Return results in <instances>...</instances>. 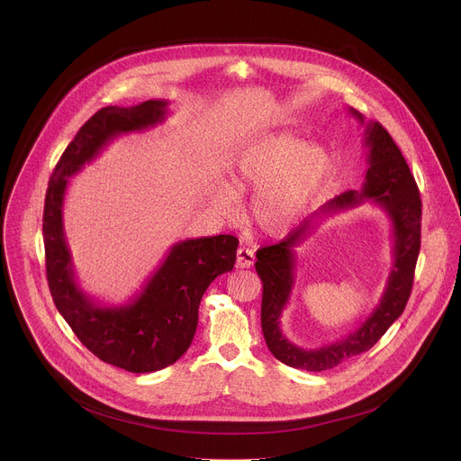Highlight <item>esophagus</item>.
Segmentation results:
<instances>
[{
  "label": "esophagus",
  "instance_id": "34e87169",
  "mask_svg": "<svg viewBox=\"0 0 461 461\" xmlns=\"http://www.w3.org/2000/svg\"><path fill=\"white\" fill-rule=\"evenodd\" d=\"M253 262H255L253 251L249 248L240 246L237 249V268H249V267H253Z\"/></svg>",
  "mask_w": 461,
  "mask_h": 461
}]
</instances>
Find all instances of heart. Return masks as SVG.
Returning <instances> with one entry per match:
<instances>
[{
    "label": "heart",
    "instance_id": "1",
    "mask_svg": "<svg viewBox=\"0 0 461 461\" xmlns=\"http://www.w3.org/2000/svg\"><path fill=\"white\" fill-rule=\"evenodd\" d=\"M332 169V157L319 144L277 133L258 139L237 153L228 171V184L210 189L213 212L235 219L239 194L255 193L251 221L272 237L288 235L308 213Z\"/></svg>",
    "mask_w": 461,
    "mask_h": 461
}]
</instances>
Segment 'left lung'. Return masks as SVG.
<instances>
[{"label":"left lung","instance_id":"8db88e82","mask_svg":"<svg viewBox=\"0 0 461 461\" xmlns=\"http://www.w3.org/2000/svg\"><path fill=\"white\" fill-rule=\"evenodd\" d=\"M350 113L365 123L361 113L356 109H350ZM365 146L368 148V169L361 191H347L336 196L313 215H330L372 201L384 210L392 222L393 262L386 288L375 310L359 328L347 338L315 350L299 348L281 332V315L288 304L295 279V248L310 233L313 219L304 221L281 242L257 249L255 270L262 281V334L268 350L288 366L322 372L370 350L390 324L403 313L411 297L421 246L420 189L400 148L379 122L365 123Z\"/></svg>","mask_w":461,"mask_h":461}]
</instances>
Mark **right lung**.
I'll return each instance as SVG.
<instances>
[{
	"instance_id": "add662e5",
	"label": "right lung",
	"mask_w": 461,
	"mask_h": 461,
	"mask_svg": "<svg viewBox=\"0 0 461 461\" xmlns=\"http://www.w3.org/2000/svg\"><path fill=\"white\" fill-rule=\"evenodd\" d=\"M166 114L164 100L133 107L109 105L95 113L59 157L43 208L47 281L58 312L98 359L135 374L162 370L184 356L199 322L201 299L215 277L231 272L239 240L233 235H217L176 242L133 301L102 306L75 281L61 210L75 173L118 135L153 127Z\"/></svg>"
}]
</instances>
